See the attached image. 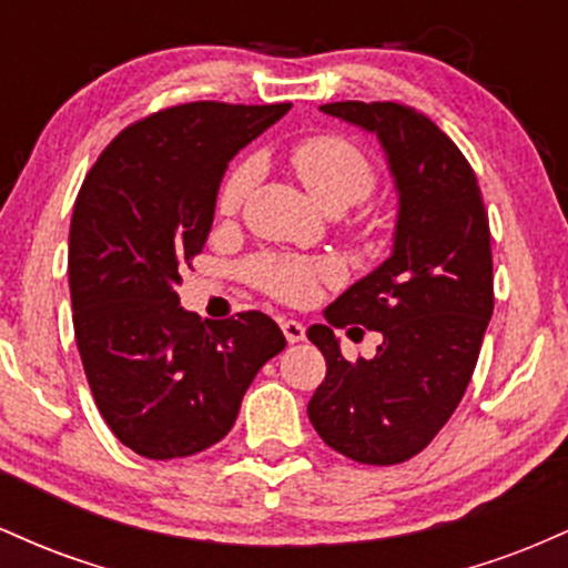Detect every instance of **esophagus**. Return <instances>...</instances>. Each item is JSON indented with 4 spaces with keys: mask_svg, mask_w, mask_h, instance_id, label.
<instances>
[{
    "mask_svg": "<svg viewBox=\"0 0 568 568\" xmlns=\"http://www.w3.org/2000/svg\"><path fill=\"white\" fill-rule=\"evenodd\" d=\"M280 328H283L285 338H288V344H296L304 338V325L298 321H280Z\"/></svg>",
    "mask_w": 568,
    "mask_h": 568,
    "instance_id": "obj_1",
    "label": "esophagus"
}]
</instances>
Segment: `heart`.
Listing matches in <instances>:
<instances>
[{
    "label": "heart",
    "mask_w": 568,
    "mask_h": 568,
    "mask_svg": "<svg viewBox=\"0 0 568 568\" xmlns=\"http://www.w3.org/2000/svg\"><path fill=\"white\" fill-rule=\"evenodd\" d=\"M291 165L310 194L325 211L342 213L347 207L357 205L374 192L376 186V168L374 160L357 146L355 141L344 139L336 133L310 135L298 141L291 149ZM253 181V168L237 165L226 175L219 192V211L234 213L243 205L247 189ZM334 275V266L323 262H310L298 256H266L253 258L247 264V277L256 288H262L270 296L280 298L285 304H304L315 296L317 283L323 277Z\"/></svg>",
    "instance_id": "heart-1"
}]
</instances>
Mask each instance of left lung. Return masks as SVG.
<instances>
[{
  "label": "left lung",
  "instance_id": "left-lung-1",
  "mask_svg": "<svg viewBox=\"0 0 568 568\" xmlns=\"http://www.w3.org/2000/svg\"><path fill=\"white\" fill-rule=\"evenodd\" d=\"M321 109L376 133L400 207L393 256L325 310L328 325L306 331L328 366L306 414L347 459L400 465L429 446L473 379L494 312L488 213L470 162L429 116L395 101ZM347 324L385 336L371 362L341 355L333 328Z\"/></svg>",
  "mask_w": 568,
  "mask_h": 568
}]
</instances>
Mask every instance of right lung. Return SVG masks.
<instances>
[{"label": "right lung", "instance_id": "obj_1", "mask_svg": "<svg viewBox=\"0 0 568 568\" xmlns=\"http://www.w3.org/2000/svg\"><path fill=\"white\" fill-rule=\"evenodd\" d=\"M291 103L194 101L122 130L90 168L69 232L74 336L95 406L146 459H179L230 433L253 376L285 347L270 315L202 323L179 304L213 226L219 184Z\"/></svg>", "mask_w": 568, "mask_h": 568}]
</instances>
